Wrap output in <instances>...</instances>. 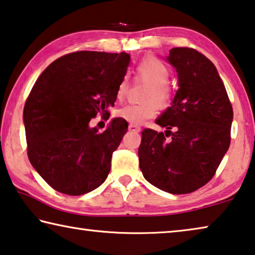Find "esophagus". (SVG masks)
<instances>
[{"instance_id":"1","label":"esophagus","mask_w":255,"mask_h":255,"mask_svg":"<svg viewBox=\"0 0 255 255\" xmlns=\"http://www.w3.org/2000/svg\"><path fill=\"white\" fill-rule=\"evenodd\" d=\"M128 130L132 131V132H139L140 131V127L135 124H130L128 125Z\"/></svg>"}]
</instances>
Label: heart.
I'll use <instances>...</instances> for the list:
<instances>
[{"label": "heart", "mask_w": 255, "mask_h": 255, "mask_svg": "<svg viewBox=\"0 0 255 255\" xmlns=\"http://www.w3.org/2000/svg\"><path fill=\"white\" fill-rule=\"evenodd\" d=\"M135 74L140 80L149 83L143 96L144 103L128 104L117 109L116 116L132 124H141L148 119L155 116L159 108L170 107L173 100V90L167 83L170 78V68L165 62L154 56L142 58L135 67ZM128 90V77L120 81L116 90V99L122 101Z\"/></svg>", "instance_id": "1"}]
</instances>
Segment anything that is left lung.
<instances>
[{
  "label": "left lung",
  "instance_id": "8db88e82",
  "mask_svg": "<svg viewBox=\"0 0 255 255\" xmlns=\"http://www.w3.org/2000/svg\"><path fill=\"white\" fill-rule=\"evenodd\" d=\"M167 60L177 69L180 88L171 107L156 121L166 131L144 128L138 154L148 182L182 195L214 177L229 148L234 113L209 58L191 48H173Z\"/></svg>",
  "mask_w": 255,
  "mask_h": 255
}]
</instances>
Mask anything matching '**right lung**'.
Instances as JSON below:
<instances>
[{
  "instance_id": "add662e5",
  "label": "right lung",
  "mask_w": 255,
  "mask_h": 255,
  "mask_svg": "<svg viewBox=\"0 0 255 255\" xmlns=\"http://www.w3.org/2000/svg\"><path fill=\"white\" fill-rule=\"evenodd\" d=\"M128 62L125 52L77 51L54 60L35 82L23 107L27 155L54 190L83 195L107 178L128 124L114 119L99 132L89 123L98 114L109 119Z\"/></svg>"
}]
</instances>
